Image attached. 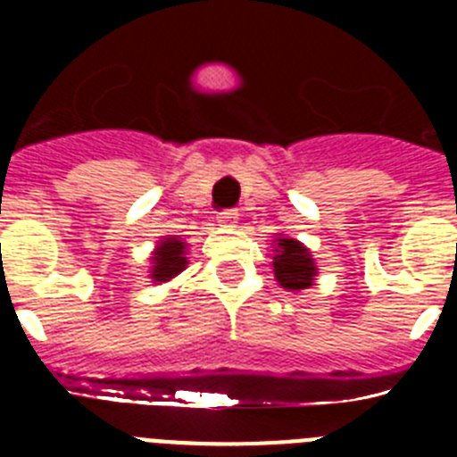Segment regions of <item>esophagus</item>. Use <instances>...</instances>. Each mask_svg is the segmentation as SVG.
<instances>
[{
	"instance_id": "obj_1",
	"label": "esophagus",
	"mask_w": 457,
	"mask_h": 457,
	"mask_svg": "<svg viewBox=\"0 0 457 457\" xmlns=\"http://www.w3.org/2000/svg\"><path fill=\"white\" fill-rule=\"evenodd\" d=\"M217 221H220V226H224V228H236L237 210H224V212H220V215H217Z\"/></svg>"
}]
</instances>
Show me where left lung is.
Returning a JSON list of instances; mask_svg holds the SVG:
<instances>
[{
  "instance_id": "8db88e82",
  "label": "left lung",
  "mask_w": 457,
  "mask_h": 457,
  "mask_svg": "<svg viewBox=\"0 0 457 457\" xmlns=\"http://www.w3.org/2000/svg\"><path fill=\"white\" fill-rule=\"evenodd\" d=\"M272 270L277 284L288 293H302L311 288L318 277V265L309 249L300 240L286 236H278L274 240Z\"/></svg>"
}]
</instances>
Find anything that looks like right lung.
<instances>
[{"mask_svg": "<svg viewBox=\"0 0 457 457\" xmlns=\"http://www.w3.org/2000/svg\"><path fill=\"white\" fill-rule=\"evenodd\" d=\"M187 242L180 236H164L151 253L153 284H167L187 268Z\"/></svg>", "mask_w": 457, "mask_h": 457, "instance_id": "1", "label": "right lung"}]
</instances>
